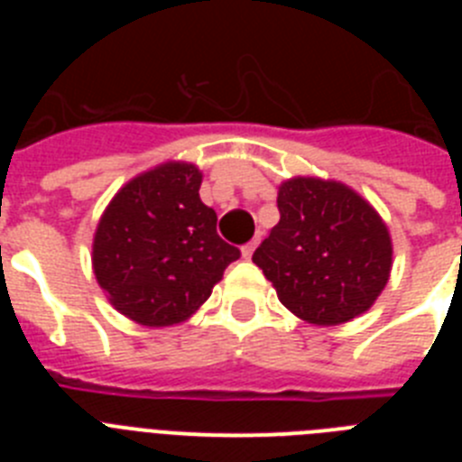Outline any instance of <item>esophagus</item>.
I'll return each instance as SVG.
<instances>
[{
	"label": "esophagus",
	"mask_w": 462,
	"mask_h": 462,
	"mask_svg": "<svg viewBox=\"0 0 462 462\" xmlns=\"http://www.w3.org/2000/svg\"><path fill=\"white\" fill-rule=\"evenodd\" d=\"M256 245H259V240H252V243L245 245L243 250H240L243 259H252V254H254V250H256Z\"/></svg>",
	"instance_id": "1"
}]
</instances>
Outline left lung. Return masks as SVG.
Returning a JSON list of instances; mask_svg holds the SVG:
<instances>
[{"mask_svg":"<svg viewBox=\"0 0 462 462\" xmlns=\"http://www.w3.org/2000/svg\"><path fill=\"white\" fill-rule=\"evenodd\" d=\"M280 222L252 261L280 303L314 326H340L368 312L393 266L389 226L345 182L296 175L277 187Z\"/></svg>","mask_w":462,"mask_h":462,"instance_id":"obj_1","label":"left lung"}]
</instances>
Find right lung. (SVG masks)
Instances as JSON below:
<instances>
[{"label": "right lung", "mask_w": 462, "mask_h": 462, "mask_svg": "<svg viewBox=\"0 0 462 462\" xmlns=\"http://www.w3.org/2000/svg\"><path fill=\"white\" fill-rule=\"evenodd\" d=\"M203 173L164 162L120 187L92 240V271L108 303L150 328L182 324L201 310L231 261L217 215L199 196Z\"/></svg>", "instance_id": "1"}]
</instances>
